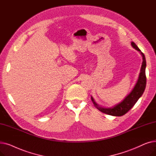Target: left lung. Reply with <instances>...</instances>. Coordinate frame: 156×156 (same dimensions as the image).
<instances>
[{
  "label": "left lung",
  "instance_id": "obj_1",
  "mask_svg": "<svg viewBox=\"0 0 156 156\" xmlns=\"http://www.w3.org/2000/svg\"><path fill=\"white\" fill-rule=\"evenodd\" d=\"M132 47L135 48L136 50L140 52L143 57V62L142 64V66L140 69V73L139 74L138 79L137 80V82L136 83L132 91L125 98V99L121 102L120 103L118 104L117 105H114L112 108H102L101 106L98 105L93 99V97H91L92 101L95 107L100 111L103 113H105L108 115L114 116H121L124 115L126 112H128L131 109H132L136 102L138 101L144 90L146 87V75H145V68H146V61L144 54L141 52V51L139 49L137 45L134 43H131Z\"/></svg>",
  "mask_w": 156,
  "mask_h": 156
}]
</instances>
